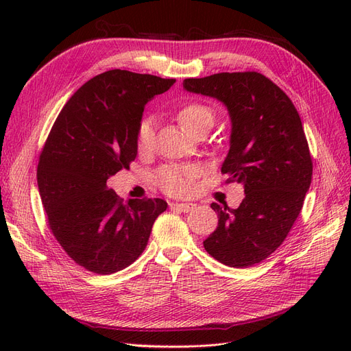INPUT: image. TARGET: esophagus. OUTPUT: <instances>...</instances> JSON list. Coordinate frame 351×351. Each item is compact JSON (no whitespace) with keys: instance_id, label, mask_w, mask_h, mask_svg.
Masks as SVG:
<instances>
[{"instance_id":"esophagus-1","label":"esophagus","mask_w":351,"mask_h":351,"mask_svg":"<svg viewBox=\"0 0 351 351\" xmlns=\"http://www.w3.org/2000/svg\"><path fill=\"white\" fill-rule=\"evenodd\" d=\"M169 206H171L173 210L184 212V214H187V212H190V210H192V209L195 208L193 204H171Z\"/></svg>"}]
</instances>
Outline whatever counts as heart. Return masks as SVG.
<instances>
[{
	"label": "heart",
	"instance_id": "b5f03b06",
	"mask_svg": "<svg viewBox=\"0 0 351 351\" xmlns=\"http://www.w3.org/2000/svg\"><path fill=\"white\" fill-rule=\"evenodd\" d=\"M177 120L193 137L199 133H208L215 123V112L200 102H187L177 111ZM136 151L147 155L154 149L155 133L151 119H143L136 129ZM197 169L192 165L168 164L158 169L155 183L169 196H186L193 190Z\"/></svg>",
	"mask_w": 351,
	"mask_h": 351
}]
</instances>
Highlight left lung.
<instances>
[{
	"instance_id": "left-lung-1",
	"label": "left lung",
	"mask_w": 351,
	"mask_h": 351,
	"mask_svg": "<svg viewBox=\"0 0 351 351\" xmlns=\"http://www.w3.org/2000/svg\"><path fill=\"white\" fill-rule=\"evenodd\" d=\"M189 92L224 102L232 130L221 173L241 183L237 209L212 204L218 227L204 241L221 263L246 268L277 250L299 217L313 162L300 115L287 93L258 71L217 73L184 79Z\"/></svg>"
}]
</instances>
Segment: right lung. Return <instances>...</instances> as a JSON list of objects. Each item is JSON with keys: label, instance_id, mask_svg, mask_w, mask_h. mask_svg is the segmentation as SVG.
<instances>
[{"label": "right lung", "instance_id": "obj_1", "mask_svg": "<svg viewBox=\"0 0 351 351\" xmlns=\"http://www.w3.org/2000/svg\"><path fill=\"white\" fill-rule=\"evenodd\" d=\"M174 79L127 70L98 74L73 95L47 137L36 169L42 205L56 240L79 267L108 275L145 250L167 202L108 190V177L137 155L136 129L145 104Z\"/></svg>", "mask_w": 351, "mask_h": 351}]
</instances>
